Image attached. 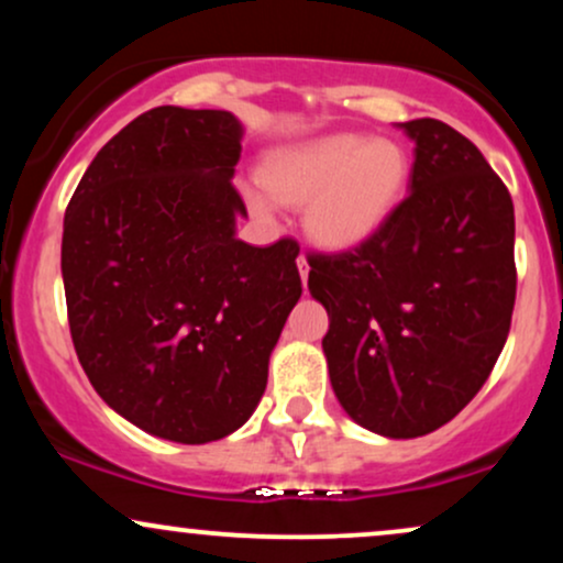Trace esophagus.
<instances>
[{
	"label": "esophagus",
	"mask_w": 563,
	"mask_h": 563,
	"mask_svg": "<svg viewBox=\"0 0 563 563\" xmlns=\"http://www.w3.org/2000/svg\"><path fill=\"white\" fill-rule=\"evenodd\" d=\"M296 264H299V273H301V280L307 283V275H309V264H307V256L299 254V260H296Z\"/></svg>",
	"instance_id": "esophagus-1"
}]
</instances>
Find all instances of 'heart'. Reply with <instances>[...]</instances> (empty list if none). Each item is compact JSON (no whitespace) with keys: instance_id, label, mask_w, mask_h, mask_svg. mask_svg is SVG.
I'll return each mask as SVG.
<instances>
[{"instance_id":"b5f03b06","label":"heart","mask_w":563,"mask_h":563,"mask_svg":"<svg viewBox=\"0 0 563 563\" xmlns=\"http://www.w3.org/2000/svg\"><path fill=\"white\" fill-rule=\"evenodd\" d=\"M410 158L399 142L365 134H328L275 153L262 183L283 203H309L307 230L325 249H354L384 228L402 198ZM269 214L273 203L251 196Z\"/></svg>"}]
</instances>
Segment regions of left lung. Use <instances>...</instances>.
Wrapping results in <instances>:
<instances>
[{
  "label": "left lung",
  "mask_w": 563,
  "mask_h": 563,
  "mask_svg": "<svg viewBox=\"0 0 563 563\" xmlns=\"http://www.w3.org/2000/svg\"><path fill=\"white\" fill-rule=\"evenodd\" d=\"M416 142L410 192L384 228L339 254H309L328 309L322 349L335 397L391 439L437 431L489 378L516 301L514 200L479 147L437 119Z\"/></svg>",
  "instance_id": "left-lung-1"
}]
</instances>
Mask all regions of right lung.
Masks as SVG:
<instances>
[{
	"mask_svg": "<svg viewBox=\"0 0 563 563\" xmlns=\"http://www.w3.org/2000/svg\"><path fill=\"white\" fill-rule=\"evenodd\" d=\"M228 111L161 106L102 145L63 222V286L95 391L147 434L214 442L249 421L301 296L299 243L235 238Z\"/></svg>",
	"mask_w": 563,
	"mask_h": 563,
	"instance_id": "right-lung-1",
	"label": "right lung"
}]
</instances>
